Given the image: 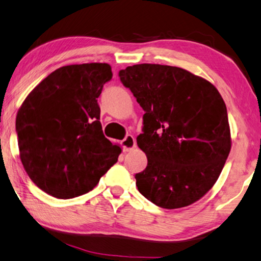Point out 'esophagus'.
<instances>
[{
  "label": "esophagus",
  "instance_id": "obj_1",
  "mask_svg": "<svg viewBox=\"0 0 261 261\" xmlns=\"http://www.w3.org/2000/svg\"><path fill=\"white\" fill-rule=\"evenodd\" d=\"M121 144H122L123 150H125V151L133 150L134 148L136 147V141H135L134 136L133 135H127L126 138H125V140H122Z\"/></svg>",
  "mask_w": 261,
  "mask_h": 261
}]
</instances>
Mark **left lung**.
<instances>
[{
  "label": "left lung",
  "instance_id": "obj_1",
  "mask_svg": "<svg viewBox=\"0 0 261 261\" xmlns=\"http://www.w3.org/2000/svg\"><path fill=\"white\" fill-rule=\"evenodd\" d=\"M146 112L136 139L148 164L138 190L163 209L197 202L217 181L231 150L226 105L210 82L181 67L136 64L119 72Z\"/></svg>",
  "mask_w": 261,
  "mask_h": 261
}]
</instances>
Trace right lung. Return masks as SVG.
Returning <instances> with one entry per match:
<instances>
[{
    "label": "right lung",
    "mask_w": 261,
    "mask_h": 261,
    "mask_svg": "<svg viewBox=\"0 0 261 261\" xmlns=\"http://www.w3.org/2000/svg\"><path fill=\"white\" fill-rule=\"evenodd\" d=\"M106 63L59 67L28 94L16 115L19 158L39 189L57 198L91 191L121 147L105 138L98 98L112 79Z\"/></svg>",
    "instance_id": "obj_1"
}]
</instances>
